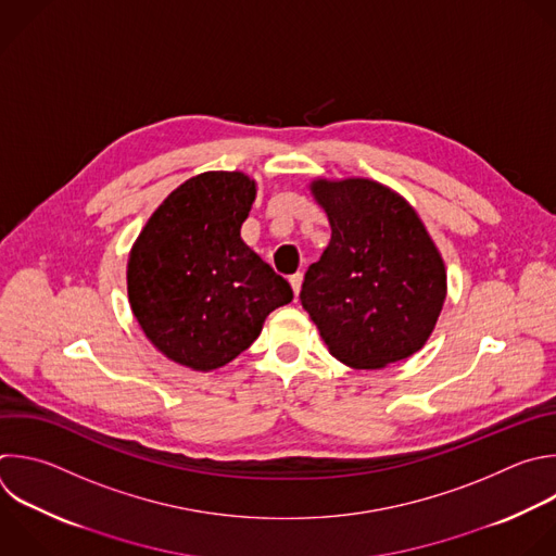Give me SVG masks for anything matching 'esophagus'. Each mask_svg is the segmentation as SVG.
I'll list each match as a JSON object with an SVG mask.
<instances>
[{"label":"esophagus","mask_w":556,"mask_h":556,"mask_svg":"<svg viewBox=\"0 0 556 556\" xmlns=\"http://www.w3.org/2000/svg\"><path fill=\"white\" fill-rule=\"evenodd\" d=\"M288 281H290V288H292L294 296H299V292H301V283H303V275H301V273H296V275H292Z\"/></svg>","instance_id":"1"}]
</instances>
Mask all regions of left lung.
<instances>
[{"mask_svg": "<svg viewBox=\"0 0 556 556\" xmlns=\"http://www.w3.org/2000/svg\"><path fill=\"white\" fill-rule=\"evenodd\" d=\"M331 240L305 273L301 305L329 353L384 368L417 353L447 296L443 257L415 207L374 178H312Z\"/></svg>", "mask_w": 556, "mask_h": 556, "instance_id": "obj_1", "label": "left lung"}]
</instances>
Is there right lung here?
I'll return each instance as SVG.
<instances>
[{
  "instance_id": "add662e5",
  "label": "right lung",
  "mask_w": 556,
  "mask_h": 556,
  "mask_svg": "<svg viewBox=\"0 0 556 556\" xmlns=\"http://www.w3.org/2000/svg\"><path fill=\"white\" fill-rule=\"evenodd\" d=\"M255 197L244 172L197 174L167 194L130 249L128 303L141 331L192 371L229 364L292 301L290 283L240 236Z\"/></svg>"
}]
</instances>
